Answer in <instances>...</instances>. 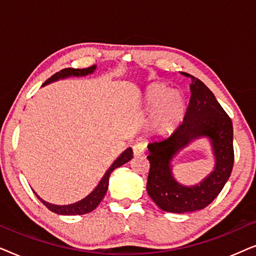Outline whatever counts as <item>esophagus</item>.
Wrapping results in <instances>:
<instances>
[{"instance_id":"esophagus-1","label":"esophagus","mask_w":256,"mask_h":256,"mask_svg":"<svg viewBox=\"0 0 256 256\" xmlns=\"http://www.w3.org/2000/svg\"><path fill=\"white\" fill-rule=\"evenodd\" d=\"M144 150H146V146L144 143L142 142H138L132 146V152H134V156L143 155V154H144Z\"/></svg>"}]
</instances>
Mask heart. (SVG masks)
<instances>
[{"label": "heart", "mask_w": 256, "mask_h": 256, "mask_svg": "<svg viewBox=\"0 0 256 256\" xmlns=\"http://www.w3.org/2000/svg\"><path fill=\"white\" fill-rule=\"evenodd\" d=\"M144 102L149 110L152 130L160 135H168L183 121L186 110V100L178 90H172L164 84H152L144 93Z\"/></svg>", "instance_id": "1"}]
</instances>
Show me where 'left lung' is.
I'll return each mask as SVG.
<instances>
[{
    "label": "left lung",
    "instance_id": "left-lung-1",
    "mask_svg": "<svg viewBox=\"0 0 256 256\" xmlns=\"http://www.w3.org/2000/svg\"><path fill=\"white\" fill-rule=\"evenodd\" d=\"M186 76H191V98L184 120L170 136L152 140L146 156L150 163L148 194L160 208L174 213H191L211 204L228 180L234 163L232 121L205 84ZM199 138L209 140L215 168L199 184L184 186L174 177L172 160Z\"/></svg>",
    "mask_w": 256,
    "mask_h": 256
}]
</instances>
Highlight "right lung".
Here are the masks:
<instances>
[{
  "label": "right lung",
  "instance_id": "1",
  "mask_svg": "<svg viewBox=\"0 0 256 256\" xmlns=\"http://www.w3.org/2000/svg\"><path fill=\"white\" fill-rule=\"evenodd\" d=\"M96 70V65L90 66V68H64L60 72H57L56 74L51 76L50 79H48L46 82L43 84V86H46L48 84L58 82L60 79H66L70 78V76H85L88 74H92L94 71ZM132 158V149L127 148L124 152L121 154L120 156L118 157L116 160L112 163V166L108 168V170L104 172V177L101 178L99 184L96 185V188L90 192V194H87L85 198H82V200L73 202V204L68 205H54L51 204V202H45L44 199H42L40 196H38L36 192L37 198L43 202V204L46 206V208L50 210V211L57 213V214L60 216H76V214H86V213L92 212L93 210L98 208V205L100 204L101 200H102L104 194L108 190V184H110V176L113 171L116 169V168L124 166L127 162H129Z\"/></svg>",
  "mask_w": 256,
  "mask_h": 256
}]
</instances>
